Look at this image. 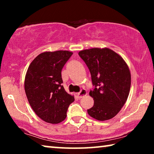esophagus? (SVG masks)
<instances>
[{
	"label": "esophagus",
	"instance_id": "esophagus-1",
	"mask_svg": "<svg viewBox=\"0 0 154 154\" xmlns=\"http://www.w3.org/2000/svg\"><path fill=\"white\" fill-rule=\"evenodd\" d=\"M87 91L85 89H82V90L80 91L79 92L77 93V96L78 97H79V98H82V97H83V96H86L87 95Z\"/></svg>",
	"mask_w": 154,
	"mask_h": 154
}]
</instances>
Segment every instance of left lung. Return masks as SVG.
I'll use <instances>...</instances> for the list:
<instances>
[{
  "mask_svg": "<svg viewBox=\"0 0 154 154\" xmlns=\"http://www.w3.org/2000/svg\"><path fill=\"white\" fill-rule=\"evenodd\" d=\"M90 70L94 89L90 96L94 101L88 113L99 121L113 118L128 97L131 75L122 57L109 48H92L79 52Z\"/></svg>",
  "mask_w": 154,
  "mask_h": 154,
  "instance_id": "left-lung-1",
  "label": "left lung"
}]
</instances>
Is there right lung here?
Returning a JSON list of instances; mask_svg holds the SVG:
<instances>
[{
  "mask_svg": "<svg viewBox=\"0 0 154 154\" xmlns=\"http://www.w3.org/2000/svg\"><path fill=\"white\" fill-rule=\"evenodd\" d=\"M72 54L66 50L43 52L33 60L26 74L28 103L38 117L48 123L64 120L69 106L75 100L62 85V69Z\"/></svg>",
  "mask_w": 154,
  "mask_h": 154,
  "instance_id": "obj_1",
  "label": "right lung"
}]
</instances>
